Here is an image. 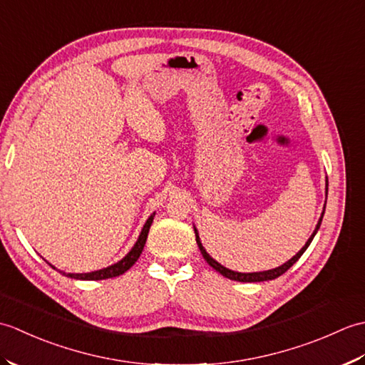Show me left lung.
Segmentation results:
<instances>
[{
	"label": "left lung",
	"mask_w": 365,
	"mask_h": 365,
	"mask_svg": "<svg viewBox=\"0 0 365 365\" xmlns=\"http://www.w3.org/2000/svg\"><path fill=\"white\" fill-rule=\"evenodd\" d=\"M327 196H328V180H327ZM324 207H327V202H324ZM324 207H323V212H322L320 220H319V222H317V226H315V230L312 232V235L309 237V240L306 242V245L302 246L301 250H299L297 254H294L290 260H287L285 263H282L281 267L273 268V269H267V271H255V273H238V271H234V269H229V268H226V267H222L220 262H216V260L212 257V255L205 251V247L202 246V243H200L199 232H197V229L195 227L196 242H197V246H199V250H200V254H202V257L207 260L208 265H210L213 269L218 271V273H220V274H222L224 277L230 279V281H238V282H263V281H271V279H276V277H279L281 274H284L285 271L289 269V268L293 265V263H297V262H298V259L301 257L302 254H304V251H306L307 247H309V245L312 243V240H314L315 234H317V232H319V229H320V224H322L323 215H324Z\"/></svg>",
	"instance_id": "1"
}]
</instances>
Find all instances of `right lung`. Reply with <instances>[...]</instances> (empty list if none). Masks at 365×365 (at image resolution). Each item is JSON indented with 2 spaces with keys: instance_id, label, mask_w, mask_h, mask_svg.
I'll use <instances>...</instances> for the list:
<instances>
[{
  "instance_id": "right-lung-1",
  "label": "right lung",
  "mask_w": 365,
  "mask_h": 365,
  "mask_svg": "<svg viewBox=\"0 0 365 365\" xmlns=\"http://www.w3.org/2000/svg\"><path fill=\"white\" fill-rule=\"evenodd\" d=\"M153 216H155V213H152L149 218H147L144 227L141 230V234H139V237L136 240V243L133 245V247H131L130 252L125 255V257L120 259L119 262H115V263H113V265L102 268V269L91 271V273H66V271H61V273H63L67 277L80 279V281H102V279H110V277H115V276L123 274L127 269H130L131 267L135 265V262L139 259V255H141V252L144 250L147 235H149V229L152 226ZM48 265L51 268H54L51 263H48ZM54 269H56V268H54Z\"/></svg>"
}]
</instances>
